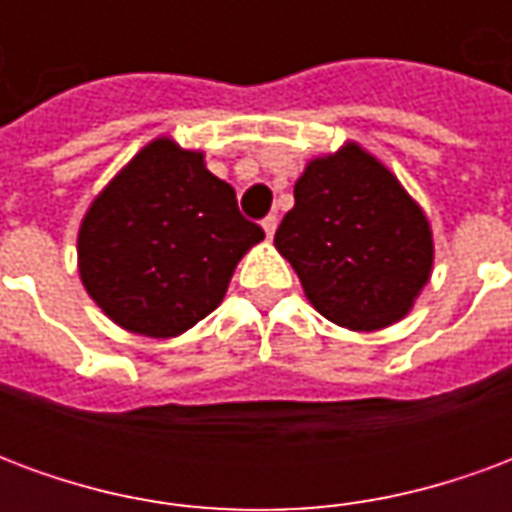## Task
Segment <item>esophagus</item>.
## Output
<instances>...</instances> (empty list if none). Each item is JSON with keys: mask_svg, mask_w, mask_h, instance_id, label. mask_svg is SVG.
<instances>
[{"mask_svg": "<svg viewBox=\"0 0 512 512\" xmlns=\"http://www.w3.org/2000/svg\"><path fill=\"white\" fill-rule=\"evenodd\" d=\"M277 222H279V219H277V216H274V213L263 219V230H266L268 238H274V233H277Z\"/></svg>", "mask_w": 512, "mask_h": 512, "instance_id": "34e87169", "label": "esophagus"}]
</instances>
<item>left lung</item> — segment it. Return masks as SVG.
Segmentation results:
<instances>
[{
  "label": "left lung",
  "instance_id": "8db88e82",
  "mask_svg": "<svg viewBox=\"0 0 512 512\" xmlns=\"http://www.w3.org/2000/svg\"><path fill=\"white\" fill-rule=\"evenodd\" d=\"M274 244L312 307L337 326L400 321L433 266L430 224L389 169L359 145L315 158L293 189Z\"/></svg>",
  "mask_w": 512,
  "mask_h": 512
}]
</instances>
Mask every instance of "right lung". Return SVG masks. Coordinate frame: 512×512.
<instances>
[{
    "label": "right lung",
    "mask_w": 512,
    "mask_h": 512,
    "mask_svg": "<svg viewBox=\"0 0 512 512\" xmlns=\"http://www.w3.org/2000/svg\"><path fill=\"white\" fill-rule=\"evenodd\" d=\"M202 153L156 139L106 186L79 230V274L128 332L178 337L211 315L238 260L263 241Z\"/></svg>",
    "instance_id": "1"
}]
</instances>
